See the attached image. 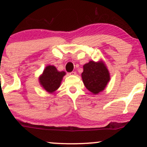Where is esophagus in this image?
<instances>
[{"instance_id": "esophagus-1", "label": "esophagus", "mask_w": 147, "mask_h": 147, "mask_svg": "<svg viewBox=\"0 0 147 147\" xmlns=\"http://www.w3.org/2000/svg\"><path fill=\"white\" fill-rule=\"evenodd\" d=\"M70 75H76V72L75 71H72V72H70Z\"/></svg>"}]
</instances>
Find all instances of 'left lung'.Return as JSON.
Listing matches in <instances>:
<instances>
[{
    "instance_id": "obj_1",
    "label": "left lung",
    "mask_w": 147,
    "mask_h": 147,
    "mask_svg": "<svg viewBox=\"0 0 147 147\" xmlns=\"http://www.w3.org/2000/svg\"><path fill=\"white\" fill-rule=\"evenodd\" d=\"M82 77L86 88L93 94L104 90L110 80L109 70L104 63L93 61L84 65Z\"/></svg>"
}]
</instances>
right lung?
<instances>
[{"mask_svg": "<svg viewBox=\"0 0 147 147\" xmlns=\"http://www.w3.org/2000/svg\"><path fill=\"white\" fill-rule=\"evenodd\" d=\"M65 75V72H59L55 66L48 65L39 77L40 84L45 90L53 92L60 86L61 82Z\"/></svg>", "mask_w": 147, "mask_h": 147, "instance_id": "right-lung-1", "label": "right lung"}]
</instances>
